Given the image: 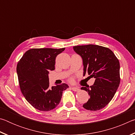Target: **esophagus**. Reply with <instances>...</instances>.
Here are the masks:
<instances>
[{
    "instance_id": "obj_1",
    "label": "esophagus",
    "mask_w": 135,
    "mask_h": 135,
    "mask_svg": "<svg viewBox=\"0 0 135 135\" xmlns=\"http://www.w3.org/2000/svg\"><path fill=\"white\" fill-rule=\"evenodd\" d=\"M71 89L74 91V92H78V91L80 90L79 88H77V87H71Z\"/></svg>"
}]
</instances>
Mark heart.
Instances as JSON below:
<instances>
[{
  "mask_svg": "<svg viewBox=\"0 0 135 135\" xmlns=\"http://www.w3.org/2000/svg\"><path fill=\"white\" fill-rule=\"evenodd\" d=\"M70 80L71 81H73V78H71Z\"/></svg>",
  "mask_w": 135,
  "mask_h": 135,
  "instance_id": "heart-1",
  "label": "heart"
}]
</instances>
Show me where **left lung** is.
<instances>
[{
  "label": "left lung",
  "instance_id": "8db88e82",
  "mask_svg": "<svg viewBox=\"0 0 135 135\" xmlns=\"http://www.w3.org/2000/svg\"><path fill=\"white\" fill-rule=\"evenodd\" d=\"M73 49L83 59L84 76L87 73L95 79L92 86L81 88L90 96L83 108L90 111L101 109L113 99L119 86V61L111 50L101 46H75Z\"/></svg>",
  "mask_w": 135,
  "mask_h": 135
}]
</instances>
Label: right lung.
<instances>
[{
  "mask_svg": "<svg viewBox=\"0 0 135 135\" xmlns=\"http://www.w3.org/2000/svg\"><path fill=\"white\" fill-rule=\"evenodd\" d=\"M65 48H35L25 53L18 62L17 72L20 89L34 108L51 111L59 104L63 90L68 88L62 83L49 85L48 74L55 70L56 57Z\"/></svg>",
  "mask_w": 135,
  "mask_h": 135,
  "instance_id": "obj_1",
  "label": "right lung"
}]
</instances>
